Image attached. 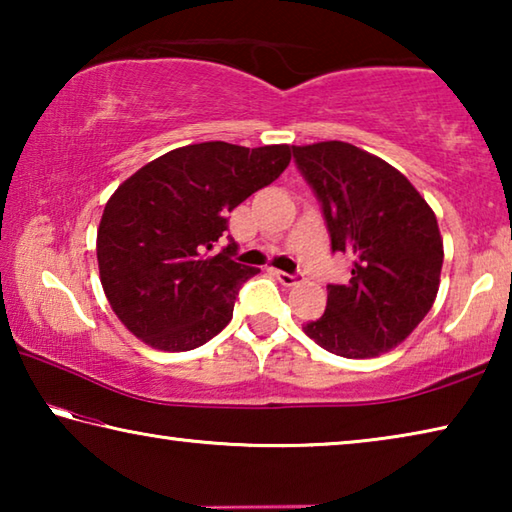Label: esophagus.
<instances>
[{"mask_svg":"<svg viewBox=\"0 0 512 512\" xmlns=\"http://www.w3.org/2000/svg\"><path fill=\"white\" fill-rule=\"evenodd\" d=\"M273 275L280 280L284 287H293V284L298 282V275H291V273H284V271H277V268H273Z\"/></svg>","mask_w":512,"mask_h":512,"instance_id":"esophagus-1","label":"esophagus"}]
</instances>
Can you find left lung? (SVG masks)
I'll list each match as a JSON object with an SVG mask.
<instances>
[{
  "label": "left lung",
  "instance_id": "8db88e82",
  "mask_svg": "<svg viewBox=\"0 0 512 512\" xmlns=\"http://www.w3.org/2000/svg\"><path fill=\"white\" fill-rule=\"evenodd\" d=\"M314 187L332 250L352 255L348 284H329L325 314L305 334L345 359L379 357L409 339L440 287L443 237L436 214L404 173L359 146H293Z\"/></svg>",
  "mask_w": 512,
  "mask_h": 512
}]
</instances>
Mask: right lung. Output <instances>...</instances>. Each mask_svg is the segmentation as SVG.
I'll return each mask as SVG.
<instances>
[{
	"label": "right lung",
	"instance_id": "right-lung-1",
	"mask_svg": "<svg viewBox=\"0 0 512 512\" xmlns=\"http://www.w3.org/2000/svg\"><path fill=\"white\" fill-rule=\"evenodd\" d=\"M291 146L201 142L144 164L108 198L97 230L101 287L115 316L164 352L203 345L230 323L259 268L232 262L228 212L289 167Z\"/></svg>",
	"mask_w": 512,
	"mask_h": 512
}]
</instances>
